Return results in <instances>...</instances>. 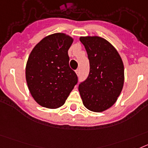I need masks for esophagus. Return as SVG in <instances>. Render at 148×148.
<instances>
[{
  "instance_id": "34e87169",
  "label": "esophagus",
  "mask_w": 148,
  "mask_h": 148,
  "mask_svg": "<svg viewBox=\"0 0 148 148\" xmlns=\"http://www.w3.org/2000/svg\"><path fill=\"white\" fill-rule=\"evenodd\" d=\"M75 72H76V74H77V75L79 76V69H77V70L75 71Z\"/></svg>"
}]
</instances>
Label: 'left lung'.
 <instances>
[{
	"label": "left lung",
	"mask_w": 148,
	"mask_h": 148,
	"mask_svg": "<svg viewBox=\"0 0 148 148\" xmlns=\"http://www.w3.org/2000/svg\"><path fill=\"white\" fill-rule=\"evenodd\" d=\"M86 50L90 71L87 79L79 85L83 105L100 112L111 107L120 95L124 81V69L115 47L99 36L80 37Z\"/></svg>",
	"instance_id": "8db88e82"
}]
</instances>
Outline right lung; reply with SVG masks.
I'll list each match as a JSON object with an SVG mask.
<instances>
[{
  "mask_svg": "<svg viewBox=\"0 0 148 148\" xmlns=\"http://www.w3.org/2000/svg\"><path fill=\"white\" fill-rule=\"evenodd\" d=\"M73 39L57 33L42 38L31 51L26 65V80L33 99L43 107L56 109L65 103L77 83L69 66L68 51Z\"/></svg>",
  "mask_w": 148,
  "mask_h": 148,
  "instance_id": "1",
  "label": "right lung"
}]
</instances>
